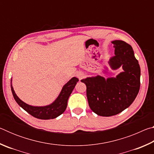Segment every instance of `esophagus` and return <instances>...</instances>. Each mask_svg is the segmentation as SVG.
I'll list each match as a JSON object with an SVG mask.
<instances>
[{"mask_svg":"<svg viewBox=\"0 0 154 154\" xmlns=\"http://www.w3.org/2000/svg\"><path fill=\"white\" fill-rule=\"evenodd\" d=\"M76 76L78 78H79V80H81V79H83V78L85 77V73L84 72H83V71H78V72H76Z\"/></svg>","mask_w":154,"mask_h":154,"instance_id":"34e87169","label":"esophagus"}]
</instances>
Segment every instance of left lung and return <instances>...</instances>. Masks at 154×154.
Instances as JSON below:
<instances>
[{
	"mask_svg": "<svg viewBox=\"0 0 154 154\" xmlns=\"http://www.w3.org/2000/svg\"><path fill=\"white\" fill-rule=\"evenodd\" d=\"M115 56L109 61L112 69L122 66L124 71L116 78L105 79L98 76L88 77L82 82L86 85L90 109L98 116L109 117L121 112L133 103L140 89V69L131 45L123 41H112Z\"/></svg>",
	"mask_w": 154,
	"mask_h": 154,
	"instance_id": "obj_1",
	"label": "left lung"
}]
</instances>
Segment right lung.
I'll return each mask as SVG.
<instances>
[{
    "instance_id": "obj_1",
    "label": "right lung",
    "mask_w": 154,
    "mask_h": 154,
    "mask_svg": "<svg viewBox=\"0 0 154 154\" xmlns=\"http://www.w3.org/2000/svg\"><path fill=\"white\" fill-rule=\"evenodd\" d=\"M78 81L79 79L77 77H72L69 82L64 85L60 94L56 100L51 105L45 106H33L27 105L26 103H24L17 97L11 84V88L14 99L23 109H24L26 111L36 118L41 119H50L56 118L64 113L67 106L68 99Z\"/></svg>"
}]
</instances>
